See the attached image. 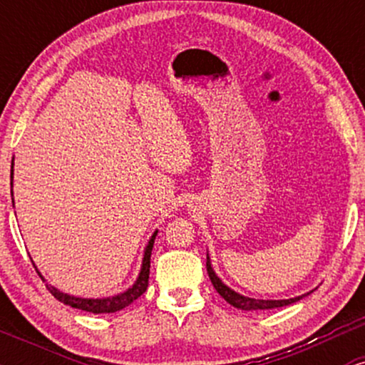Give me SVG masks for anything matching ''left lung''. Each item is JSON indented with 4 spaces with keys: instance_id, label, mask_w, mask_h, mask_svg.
I'll list each match as a JSON object with an SVG mask.
<instances>
[{
    "instance_id": "8db88e82",
    "label": "left lung",
    "mask_w": 365,
    "mask_h": 365,
    "mask_svg": "<svg viewBox=\"0 0 365 365\" xmlns=\"http://www.w3.org/2000/svg\"><path fill=\"white\" fill-rule=\"evenodd\" d=\"M206 267H207V274L209 278H211V283L212 287L216 288V292L220 293L221 297L228 302L230 305H233V307L237 309H242V311H264V309H276V307H283V305H290L293 302H299L300 299H304L305 295H309V293H304V295L300 297H295V299H287V300H259V299H250V297H244L240 295V293L233 292L232 288H228L226 284L221 282L220 278H217L215 271H212L211 267V261H209V255H207V262H206Z\"/></svg>"
}]
</instances>
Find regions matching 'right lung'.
Segmentation results:
<instances>
[{
  "label": "right lung",
  "mask_w": 365,
  "mask_h": 365,
  "mask_svg": "<svg viewBox=\"0 0 365 365\" xmlns=\"http://www.w3.org/2000/svg\"><path fill=\"white\" fill-rule=\"evenodd\" d=\"M11 175H14V166H11ZM156 235H158V232H154V235L150 237L148 247H145L139 278H137V282L133 283L127 292L118 293V295H115V297H106V299H82V297H73V295H68V293H63L58 290V288H54L48 283H46V288L51 292V295L54 297V299L60 300V302H63L65 305H70V307L82 309V311L92 312V314H110V312L121 311V309L127 307V305L132 304L133 300L139 299L142 293L148 290L150 252H153L154 238H156ZM41 278H43V276H41ZM43 282H46L44 278H43Z\"/></svg>",
  "instance_id": "obj_1"
}]
</instances>
